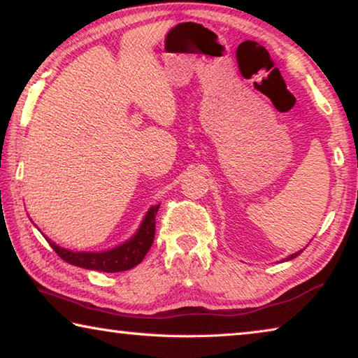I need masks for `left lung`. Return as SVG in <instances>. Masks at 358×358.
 <instances>
[{
	"mask_svg": "<svg viewBox=\"0 0 358 358\" xmlns=\"http://www.w3.org/2000/svg\"><path fill=\"white\" fill-rule=\"evenodd\" d=\"M303 252V250H300V252H296V253H292V255H289V256H287V258H285L283 261H291V259H294V258H297V256L300 255V253H302Z\"/></svg>",
	"mask_w": 358,
	"mask_h": 358,
	"instance_id": "1",
	"label": "left lung"
}]
</instances>
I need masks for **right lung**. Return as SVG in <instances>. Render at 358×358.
<instances>
[{"label":"right lung","mask_w":358,"mask_h":358,"mask_svg":"<svg viewBox=\"0 0 358 358\" xmlns=\"http://www.w3.org/2000/svg\"><path fill=\"white\" fill-rule=\"evenodd\" d=\"M159 208L160 204L150 206L146 215L143 217L136 233L131 236L130 239L119 243L115 248L105 250V252H72V250L56 245V243L52 239H48V237H45L47 242L50 243V247H52L62 259L72 266L83 267L87 268V271H97L106 273L129 271V268L140 264L144 259V256L149 252L150 245H152L155 234V215Z\"/></svg>","instance_id":"right-lung-1"}]
</instances>
